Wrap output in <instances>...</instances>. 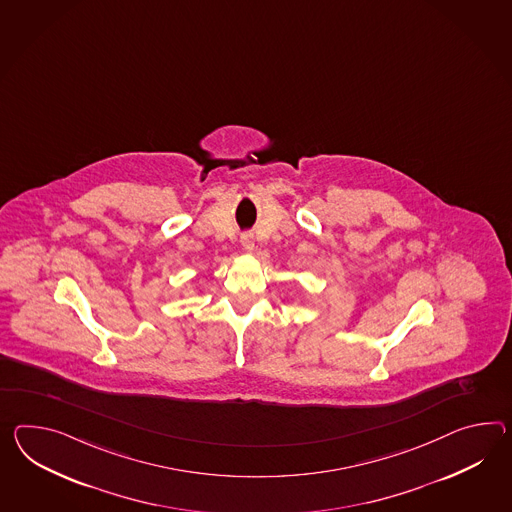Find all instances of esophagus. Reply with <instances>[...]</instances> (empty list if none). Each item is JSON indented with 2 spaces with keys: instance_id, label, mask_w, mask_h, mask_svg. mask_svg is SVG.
<instances>
[{
  "instance_id": "esophagus-1",
  "label": "esophagus",
  "mask_w": 512,
  "mask_h": 512,
  "mask_svg": "<svg viewBox=\"0 0 512 512\" xmlns=\"http://www.w3.org/2000/svg\"><path fill=\"white\" fill-rule=\"evenodd\" d=\"M240 242H242V246H244V250L246 251H253V248H255V238H253L251 233H244V235L240 237Z\"/></svg>"
}]
</instances>
